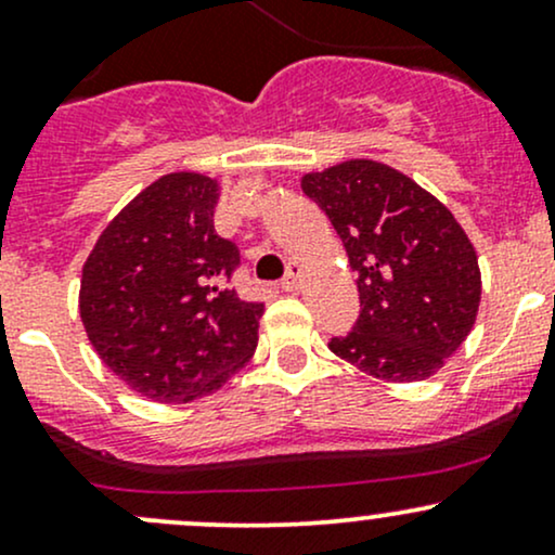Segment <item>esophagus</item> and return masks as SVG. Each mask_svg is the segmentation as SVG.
Wrapping results in <instances>:
<instances>
[{
    "mask_svg": "<svg viewBox=\"0 0 555 555\" xmlns=\"http://www.w3.org/2000/svg\"><path fill=\"white\" fill-rule=\"evenodd\" d=\"M302 276H305V266L302 263H289V269H286V276L282 282V289L297 292L299 286H302Z\"/></svg>",
    "mask_w": 555,
    "mask_h": 555,
    "instance_id": "obj_1",
    "label": "esophagus"
}]
</instances>
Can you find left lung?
I'll list each match as a JSON object with an SVG mask.
<instances>
[{
    "instance_id": "8db88e82",
    "label": "left lung",
    "mask_w": 555,
    "mask_h": 555,
    "mask_svg": "<svg viewBox=\"0 0 555 555\" xmlns=\"http://www.w3.org/2000/svg\"><path fill=\"white\" fill-rule=\"evenodd\" d=\"M299 184L358 273V326L331 339V352L384 384L436 375L473 331L482 295L475 245L454 214L373 158L308 171Z\"/></svg>"
}]
</instances>
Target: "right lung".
<instances>
[{"label":"right lung","mask_w":555,"mask_h":555,"mask_svg":"<svg viewBox=\"0 0 555 555\" xmlns=\"http://www.w3.org/2000/svg\"><path fill=\"white\" fill-rule=\"evenodd\" d=\"M219 182L169 171L106 224L86 258L80 321L109 371L140 397L184 404L250 362L263 305L229 289L234 242L214 229Z\"/></svg>","instance_id":"add662e5"}]
</instances>
